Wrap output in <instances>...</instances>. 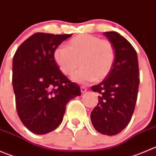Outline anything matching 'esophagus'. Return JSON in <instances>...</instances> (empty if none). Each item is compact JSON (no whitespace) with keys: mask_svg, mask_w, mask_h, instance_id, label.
Masks as SVG:
<instances>
[{"mask_svg":"<svg viewBox=\"0 0 156 156\" xmlns=\"http://www.w3.org/2000/svg\"><path fill=\"white\" fill-rule=\"evenodd\" d=\"M87 90V88L85 87V86H81V93H84V92H85Z\"/></svg>","mask_w":156,"mask_h":156,"instance_id":"1","label":"esophagus"}]
</instances>
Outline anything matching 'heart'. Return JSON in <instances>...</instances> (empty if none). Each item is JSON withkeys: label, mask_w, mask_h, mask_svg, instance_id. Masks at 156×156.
<instances>
[{"label": "heart", "mask_w": 156, "mask_h": 156, "mask_svg": "<svg viewBox=\"0 0 156 156\" xmlns=\"http://www.w3.org/2000/svg\"><path fill=\"white\" fill-rule=\"evenodd\" d=\"M54 58L62 72L71 74L79 66V71L72 75L78 82L98 81L110 73L115 58V51L109 40L98 36L81 34L69 40L67 47L61 46L54 52Z\"/></svg>", "instance_id": "b5f03b06"}]
</instances>
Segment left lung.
I'll use <instances>...</instances> for the list:
<instances>
[{
	"mask_svg": "<svg viewBox=\"0 0 156 156\" xmlns=\"http://www.w3.org/2000/svg\"><path fill=\"white\" fill-rule=\"evenodd\" d=\"M104 35L113 46L114 62L104 81L90 87L100 94L90 120L100 133L113 136L129 124L134 112L140 84L139 63L135 49L124 37L113 31Z\"/></svg>",
	"mask_w": 156,
	"mask_h": 156,
	"instance_id": "obj_1",
	"label": "left lung"
}]
</instances>
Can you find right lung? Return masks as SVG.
Segmentation results:
<instances>
[{
  "mask_svg": "<svg viewBox=\"0 0 156 156\" xmlns=\"http://www.w3.org/2000/svg\"><path fill=\"white\" fill-rule=\"evenodd\" d=\"M72 36L36 33L18 47L13 56L16 111L23 124L35 134L56 129L67 103L81 94L79 85L63 75L54 58L55 49Z\"/></svg>",
  "mask_w": 156,
  "mask_h": 156,
  "instance_id": "obj_1",
  "label": "right lung"
}]
</instances>
